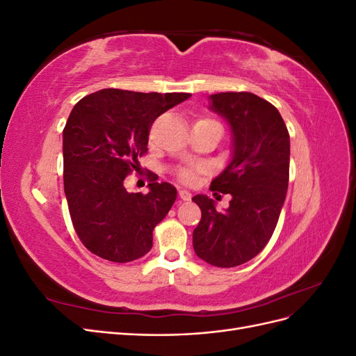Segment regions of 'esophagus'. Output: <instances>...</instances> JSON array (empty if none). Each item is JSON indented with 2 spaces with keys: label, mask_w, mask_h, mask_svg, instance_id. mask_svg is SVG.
Listing matches in <instances>:
<instances>
[{
  "label": "esophagus",
  "mask_w": 356,
  "mask_h": 356,
  "mask_svg": "<svg viewBox=\"0 0 356 356\" xmlns=\"http://www.w3.org/2000/svg\"><path fill=\"white\" fill-rule=\"evenodd\" d=\"M179 197L182 199V200H190L191 199V193L190 191H187V190H179Z\"/></svg>",
  "instance_id": "34e87169"
}]
</instances>
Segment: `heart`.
I'll use <instances>...</instances> for the list:
<instances>
[{
	"mask_svg": "<svg viewBox=\"0 0 356 356\" xmlns=\"http://www.w3.org/2000/svg\"><path fill=\"white\" fill-rule=\"evenodd\" d=\"M204 120L215 122V120H211V118H204ZM197 172H199V169L195 166H179V168H177L175 174L179 181L186 182V184H191V182L195 181L197 177Z\"/></svg>",
	"mask_w": 356,
	"mask_h": 356,
	"instance_id": "obj_1",
	"label": "heart"
}]
</instances>
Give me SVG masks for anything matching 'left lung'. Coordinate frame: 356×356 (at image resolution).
<instances>
[{
  "label": "left lung",
  "mask_w": 356,
  "mask_h": 356,
  "mask_svg": "<svg viewBox=\"0 0 356 356\" xmlns=\"http://www.w3.org/2000/svg\"><path fill=\"white\" fill-rule=\"evenodd\" d=\"M209 99L233 132L232 161L211 190L232 200L220 212L208 196L193 197L202 211L193 248L203 261L227 268L250 261L272 238L288 190L289 134L276 106L254 93L222 92Z\"/></svg>",
  "instance_id": "obj_1"
}]
</instances>
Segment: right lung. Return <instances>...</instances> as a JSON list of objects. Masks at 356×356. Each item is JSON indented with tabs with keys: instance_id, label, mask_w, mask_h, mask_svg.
I'll use <instances>...</instances> for the list:
<instances>
[{
	"instance_id": "right-lung-1",
	"label": "right lung",
	"mask_w": 356,
	"mask_h": 356,
	"mask_svg": "<svg viewBox=\"0 0 356 356\" xmlns=\"http://www.w3.org/2000/svg\"><path fill=\"white\" fill-rule=\"evenodd\" d=\"M190 96L102 89L75 104L63 129V188L74 230L92 254L129 263L152 250L177 188L149 174L147 195L129 193L124 179L147 153L156 118Z\"/></svg>"
}]
</instances>
